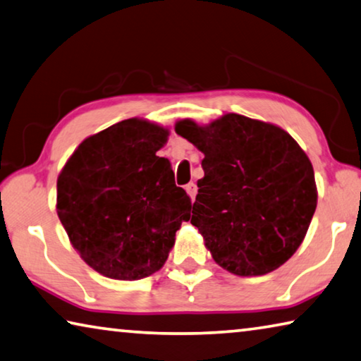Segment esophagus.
<instances>
[{
	"label": "esophagus",
	"instance_id": "esophagus-1",
	"mask_svg": "<svg viewBox=\"0 0 361 361\" xmlns=\"http://www.w3.org/2000/svg\"><path fill=\"white\" fill-rule=\"evenodd\" d=\"M186 192H188V196H190L191 199H194L196 197V192H197V186L194 185V183H190V185H186Z\"/></svg>",
	"mask_w": 361,
	"mask_h": 361
}]
</instances>
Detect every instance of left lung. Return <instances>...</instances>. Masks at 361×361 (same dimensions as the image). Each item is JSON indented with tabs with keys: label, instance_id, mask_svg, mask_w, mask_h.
Listing matches in <instances>:
<instances>
[{
	"label": "left lung",
	"instance_id": "1",
	"mask_svg": "<svg viewBox=\"0 0 361 361\" xmlns=\"http://www.w3.org/2000/svg\"><path fill=\"white\" fill-rule=\"evenodd\" d=\"M204 154L191 223L236 276L276 270L304 241L318 202L310 159L288 131L239 114L175 123Z\"/></svg>",
	"mask_w": 361,
	"mask_h": 361
}]
</instances>
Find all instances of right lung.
I'll return each mask as SVG.
<instances>
[{
  "instance_id": "add662e5",
  "label": "right lung",
  "mask_w": 361,
  "mask_h": 361,
  "mask_svg": "<svg viewBox=\"0 0 361 361\" xmlns=\"http://www.w3.org/2000/svg\"><path fill=\"white\" fill-rule=\"evenodd\" d=\"M169 128L128 118L88 136L57 176V216L94 271L136 281L167 262L191 199L159 157Z\"/></svg>"
}]
</instances>
